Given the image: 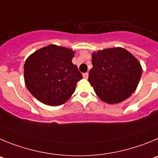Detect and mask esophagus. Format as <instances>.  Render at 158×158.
Returning <instances> with one entry per match:
<instances>
[{"label":"esophagus","instance_id":"esophagus-1","mask_svg":"<svg viewBox=\"0 0 158 158\" xmlns=\"http://www.w3.org/2000/svg\"><path fill=\"white\" fill-rule=\"evenodd\" d=\"M82 76H83V78H84V79H88L89 73H88V72H86V73H84L83 75H82Z\"/></svg>","mask_w":158,"mask_h":158}]
</instances>
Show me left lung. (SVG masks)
Wrapping results in <instances>:
<instances>
[{
    "label": "left lung",
    "instance_id": "left-lung-1",
    "mask_svg": "<svg viewBox=\"0 0 158 158\" xmlns=\"http://www.w3.org/2000/svg\"><path fill=\"white\" fill-rule=\"evenodd\" d=\"M88 81L97 96L108 104H117L135 91L143 69L133 55L121 47L92 53Z\"/></svg>",
    "mask_w": 158,
    "mask_h": 158
}]
</instances>
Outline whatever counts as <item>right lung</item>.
I'll list each match as a JSON object with an SVG mask.
<instances>
[{
  "label": "right lung",
  "instance_id": "1",
  "mask_svg": "<svg viewBox=\"0 0 158 158\" xmlns=\"http://www.w3.org/2000/svg\"><path fill=\"white\" fill-rule=\"evenodd\" d=\"M72 49L49 45L30 55L24 64V81L30 93L42 103L57 106L65 103L82 79L72 60Z\"/></svg>",
  "mask_w": 158,
  "mask_h": 158
}]
</instances>
